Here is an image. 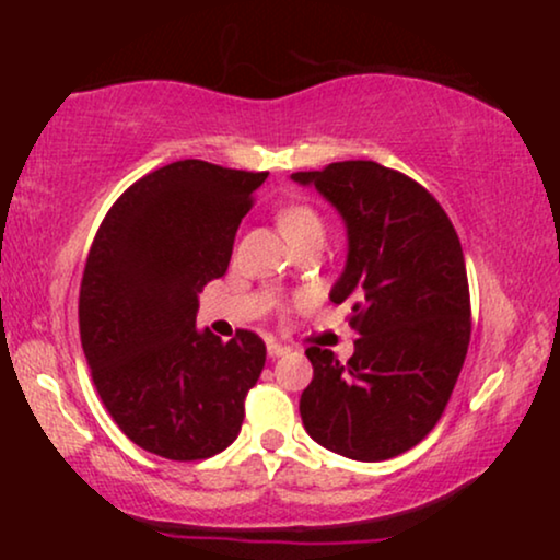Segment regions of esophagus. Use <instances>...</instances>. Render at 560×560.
I'll use <instances>...</instances> for the list:
<instances>
[{
    "instance_id": "34e87169",
    "label": "esophagus",
    "mask_w": 560,
    "mask_h": 560,
    "mask_svg": "<svg viewBox=\"0 0 560 560\" xmlns=\"http://www.w3.org/2000/svg\"><path fill=\"white\" fill-rule=\"evenodd\" d=\"M266 350H268V358H281V355H287L289 347L281 345V342H273V339H271V342L266 345Z\"/></svg>"
}]
</instances>
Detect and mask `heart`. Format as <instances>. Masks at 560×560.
I'll return each instance as SVG.
<instances>
[{"label": "heart", "instance_id": "obj_1", "mask_svg": "<svg viewBox=\"0 0 560 560\" xmlns=\"http://www.w3.org/2000/svg\"><path fill=\"white\" fill-rule=\"evenodd\" d=\"M279 226L284 231L289 242L300 240L307 234H324V221H320L316 210L305 208V205H289L279 213Z\"/></svg>", "mask_w": 560, "mask_h": 560}]
</instances>
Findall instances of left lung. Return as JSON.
Segmentation results:
<instances>
[{
    "mask_svg": "<svg viewBox=\"0 0 560 560\" xmlns=\"http://www.w3.org/2000/svg\"><path fill=\"white\" fill-rule=\"evenodd\" d=\"M316 186L347 229L345 271L329 298L350 302L361 334L347 363L307 347L305 432L352 460H387L434 429L464 369L471 300L460 240L440 202L374 160L292 173Z\"/></svg>",
    "mask_w": 560,
    "mask_h": 560,
    "instance_id": "1",
    "label": "left lung"
}]
</instances>
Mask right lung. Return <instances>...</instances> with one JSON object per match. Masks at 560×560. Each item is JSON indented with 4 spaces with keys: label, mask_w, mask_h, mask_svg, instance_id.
<instances>
[{
    "label": "right lung",
    "mask_w": 560,
    "mask_h": 560,
    "mask_svg": "<svg viewBox=\"0 0 560 560\" xmlns=\"http://www.w3.org/2000/svg\"><path fill=\"white\" fill-rule=\"evenodd\" d=\"M266 178L178 160L128 186L89 249L83 355L120 432L160 458L226 450L266 365L258 334L221 342L197 329L199 292L226 273L236 229Z\"/></svg>",
    "instance_id": "obj_1"
}]
</instances>
